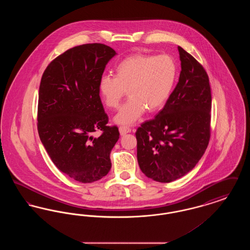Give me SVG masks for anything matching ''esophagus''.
<instances>
[{
	"instance_id": "esophagus-1",
	"label": "esophagus",
	"mask_w": 250,
	"mask_h": 250,
	"mask_svg": "<svg viewBox=\"0 0 250 250\" xmlns=\"http://www.w3.org/2000/svg\"><path fill=\"white\" fill-rule=\"evenodd\" d=\"M119 132L120 134H121L122 136H124V135H125V134H127V133L131 132V129L128 127V126L122 125V126H120L119 127Z\"/></svg>"
}]
</instances>
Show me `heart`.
Segmentation results:
<instances>
[{
	"label": "heart",
	"instance_id": "1",
	"mask_svg": "<svg viewBox=\"0 0 250 250\" xmlns=\"http://www.w3.org/2000/svg\"><path fill=\"white\" fill-rule=\"evenodd\" d=\"M177 63L167 54H134L122 60L115 77L103 76L98 84L105 105L117 108L127 94L130 99L114 117L119 125H132L148 112H155L166 103L176 82Z\"/></svg>",
	"mask_w": 250,
	"mask_h": 250
}]
</instances>
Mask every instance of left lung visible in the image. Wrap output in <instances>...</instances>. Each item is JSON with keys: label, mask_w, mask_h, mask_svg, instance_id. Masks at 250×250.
Wrapping results in <instances>:
<instances>
[{"label": "left lung", "mask_w": 250, "mask_h": 250, "mask_svg": "<svg viewBox=\"0 0 250 250\" xmlns=\"http://www.w3.org/2000/svg\"><path fill=\"white\" fill-rule=\"evenodd\" d=\"M179 82L155 119L136 131L137 157L148 178L170 183L188 173L210 140L212 96L202 64L178 47Z\"/></svg>", "instance_id": "left-lung-1"}]
</instances>
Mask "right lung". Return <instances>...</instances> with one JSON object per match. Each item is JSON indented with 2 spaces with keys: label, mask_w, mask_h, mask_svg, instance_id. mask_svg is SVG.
<instances>
[{
  "label": "right lung",
  "mask_w": 250,
  "mask_h": 250,
  "mask_svg": "<svg viewBox=\"0 0 250 250\" xmlns=\"http://www.w3.org/2000/svg\"><path fill=\"white\" fill-rule=\"evenodd\" d=\"M116 52L104 44H84L53 60L43 73L38 96L37 129L54 165L66 176L93 183L111 167L109 155L119 140L107 126L98 84ZM102 131L97 138L95 130Z\"/></svg>",
  "instance_id": "add662e5"
}]
</instances>
